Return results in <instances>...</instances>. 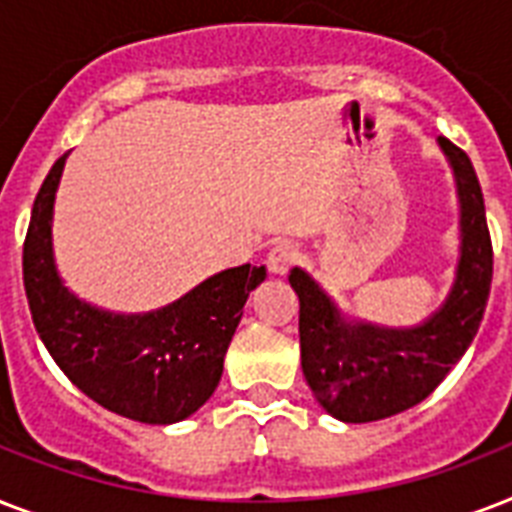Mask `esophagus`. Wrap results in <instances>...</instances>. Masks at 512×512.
I'll return each instance as SVG.
<instances>
[{"mask_svg": "<svg viewBox=\"0 0 512 512\" xmlns=\"http://www.w3.org/2000/svg\"><path fill=\"white\" fill-rule=\"evenodd\" d=\"M297 260H300V247H297L295 241L284 239L273 244L265 263H268V271L276 273V276H284L292 265H297Z\"/></svg>", "mask_w": 512, "mask_h": 512, "instance_id": "1", "label": "esophagus"}]
</instances>
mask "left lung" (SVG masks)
<instances>
[{"label":"left lung","mask_w":512,"mask_h":512,"mask_svg":"<svg viewBox=\"0 0 512 512\" xmlns=\"http://www.w3.org/2000/svg\"><path fill=\"white\" fill-rule=\"evenodd\" d=\"M438 143L454 167L462 204V257L441 311L414 329L356 324L308 273H289L300 297L305 380L321 406L342 422L385 420L425 401L468 350L484 319L494 268L484 193L468 154L444 135Z\"/></svg>","instance_id":"left-lung-1"}]
</instances>
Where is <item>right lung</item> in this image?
I'll list each match as a JSON object with an SVG mask.
<instances>
[{
    "mask_svg": "<svg viewBox=\"0 0 512 512\" xmlns=\"http://www.w3.org/2000/svg\"><path fill=\"white\" fill-rule=\"evenodd\" d=\"M66 154L36 193L23 241V284L34 327L76 388L135 422L170 425L193 414L223 374L249 292L265 265H239L146 316H114L79 303L52 265L50 220Z\"/></svg>",
    "mask_w": 512,
    "mask_h": 512,
    "instance_id": "right-lung-1",
    "label": "right lung"
}]
</instances>
